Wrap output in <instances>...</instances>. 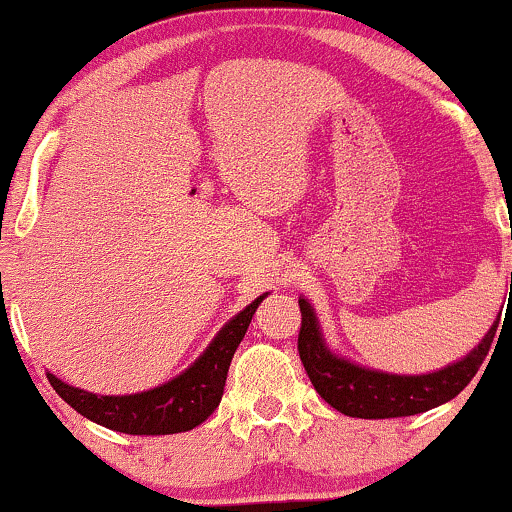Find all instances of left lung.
<instances>
[{
    "label": "left lung",
    "instance_id": "8db88e82",
    "mask_svg": "<svg viewBox=\"0 0 512 512\" xmlns=\"http://www.w3.org/2000/svg\"><path fill=\"white\" fill-rule=\"evenodd\" d=\"M298 305L303 312L298 353L307 377L331 408L348 417H360V420L408 417L448 403L470 384L477 369L482 367L498 326V322L491 324L489 334L479 341L477 348L470 350L463 360L453 362L439 372L389 374L360 367L346 357L331 353L324 343L312 305L305 298H300Z\"/></svg>",
    "mask_w": 512,
    "mask_h": 512
}]
</instances>
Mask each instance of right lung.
Masks as SVG:
<instances>
[{
    "label": "right lung",
    "instance_id": "add662e5",
    "mask_svg": "<svg viewBox=\"0 0 512 512\" xmlns=\"http://www.w3.org/2000/svg\"><path fill=\"white\" fill-rule=\"evenodd\" d=\"M264 298L267 293L252 300L243 312L229 319L205 353L197 357L186 372L157 389L131 393V396H97V393L69 386L49 372L47 379L73 410L102 427L114 429V432L138 436L190 432L219 408L231 357L236 353L238 343L243 341L250 319Z\"/></svg>",
    "mask_w": 512,
    "mask_h": 512
}]
</instances>
